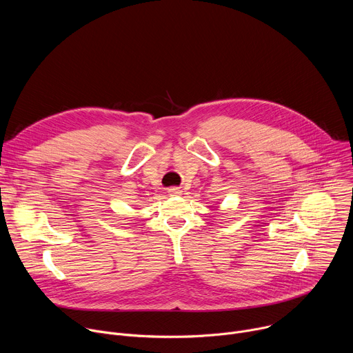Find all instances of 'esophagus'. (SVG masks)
<instances>
[{"instance_id": "1", "label": "esophagus", "mask_w": 353, "mask_h": 353, "mask_svg": "<svg viewBox=\"0 0 353 353\" xmlns=\"http://www.w3.org/2000/svg\"><path fill=\"white\" fill-rule=\"evenodd\" d=\"M169 194L170 195H179V194H181V190L179 187H172V188H169Z\"/></svg>"}]
</instances>
